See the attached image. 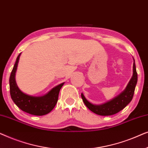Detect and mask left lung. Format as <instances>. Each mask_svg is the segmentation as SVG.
<instances>
[{
  "label": "left lung",
  "instance_id": "8db88e82",
  "mask_svg": "<svg viewBox=\"0 0 148 148\" xmlns=\"http://www.w3.org/2000/svg\"><path fill=\"white\" fill-rule=\"evenodd\" d=\"M133 74L132 78L131 79L130 82L127 85L124 92L121 93L119 96L110 102L98 106V105H94L89 102L85 98L84 94H82V98L86 106L95 114L101 115V116H110V115L116 114L120 112L132 100L133 95H134L135 86L137 82V73L135 62H133Z\"/></svg>",
  "mask_w": 148,
  "mask_h": 148
}]
</instances>
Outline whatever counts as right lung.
I'll use <instances>...</instances> for the list:
<instances>
[{"label":"right lung","instance_id":"obj_1","mask_svg":"<svg viewBox=\"0 0 148 148\" xmlns=\"http://www.w3.org/2000/svg\"><path fill=\"white\" fill-rule=\"evenodd\" d=\"M20 53L14 64L9 78L10 94L14 103L24 112L29 114L42 116L49 113L57 103L58 94L64 83L50 90L47 94L42 97H34L24 94L19 90L15 82V72L19 62Z\"/></svg>","mask_w":148,"mask_h":148}]
</instances>
